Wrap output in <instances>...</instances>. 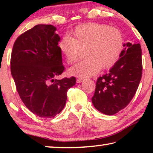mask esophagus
I'll return each mask as SVG.
<instances>
[{"label":"esophagus","instance_id":"esophagus-1","mask_svg":"<svg viewBox=\"0 0 153 153\" xmlns=\"http://www.w3.org/2000/svg\"><path fill=\"white\" fill-rule=\"evenodd\" d=\"M83 81H84V79H83V78H78V79H76V83H80L81 82H83Z\"/></svg>","mask_w":153,"mask_h":153}]
</instances>
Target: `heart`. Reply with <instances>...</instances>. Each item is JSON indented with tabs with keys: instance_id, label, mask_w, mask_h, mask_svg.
<instances>
[{
	"instance_id": "obj_1",
	"label": "heart",
	"mask_w": 153,
	"mask_h": 153,
	"mask_svg": "<svg viewBox=\"0 0 153 153\" xmlns=\"http://www.w3.org/2000/svg\"><path fill=\"white\" fill-rule=\"evenodd\" d=\"M124 38L119 29L108 25L88 23L77 26L71 37L65 36L58 43V48L68 64H72L80 57L81 50H85L86 59L70 68V74L88 77L100 69L112 68L122 53Z\"/></svg>"
}]
</instances>
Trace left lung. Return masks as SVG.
I'll return each mask as SVG.
<instances>
[{
	"label": "left lung",
	"instance_id": "obj_1",
	"mask_svg": "<svg viewBox=\"0 0 153 153\" xmlns=\"http://www.w3.org/2000/svg\"><path fill=\"white\" fill-rule=\"evenodd\" d=\"M120 59L109 72L100 76L96 82L92 102L97 110L114 115L126 107L139 87L142 76L140 44H124Z\"/></svg>",
	"mask_w": 153,
	"mask_h": 153
}]
</instances>
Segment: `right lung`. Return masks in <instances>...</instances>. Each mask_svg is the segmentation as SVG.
<instances>
[{
	"label": "right lung",
	"instance_id": "add662e5",
	"mask_svg": "<svg viewBox=\"0 0 153 153\" xmlns=\"http://www.w3.org/2000/svg\"><path fill=\"white\" fill-rule=\"evenodd\" d=\"M52 25L39 24L17 37L10 65L16 90L25 106L40 118L55 117L63 109L68 89L76 78L55 79L64 72L60 36Z\"/></svg>",
	"mask_w": 153,
	"mask_h": 153
}]
</instances>
